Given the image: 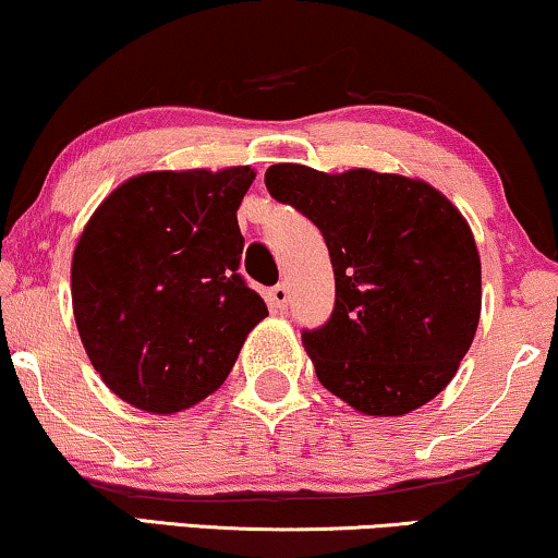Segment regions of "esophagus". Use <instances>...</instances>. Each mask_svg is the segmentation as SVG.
Wrapping results in <instances>:
<instances>
[{
	"mask_svg": "<svg viewBox=\"0 0 558 558\" xmlns=\"http://www.w3.org/2000/svg\"><path fill=\"white\" fill-rule=\"evenodd\" d=\"M266 300H269V307L271 310H284L289 305V289H287V284L271 287L269 294H266Z\"/></svg>",
	"mask_w": 558,
	"mask_h": 558,
	"instance_id": "obj_1",
	"label": "esophagus"
}]
</instances>
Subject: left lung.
<instances>
[{"label": "left lung", "instance_id": "obj_1", "mask_svg": "<svg viewBox=\"0 0 558 558\" xmlns=\"http://www.w3.org/2000/svg\"><path fill=\"white\" fill-rule=\"evenodd\" d=\"M274 199L313 220L336 274V307L302 332L320 385L353 410L397 417L446 389L474 341L482 264L464 215L400 173L266 169Z\"/></svg>", "mask_w": 558, "mask_h": 558}]
</instances>
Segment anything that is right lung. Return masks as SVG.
Wrapping results in <instances>:
<instances>
[{"label": "right lung", "mask_w": 558, "mask_h": 558, "mask_svg": "<svg viewBox=\"0 0 558 558\" xmlns=\"http://www.w3.org/2000/svg\"><path fill=\"white\" fill-rule=\"evenodd\" d=\"M251 166L146 171L94 209L71 262V302L92 366L120 400L173 415L228 379L269 315L238 274V207Z\"/></svg>", "instance_id": "obj_1"}]
</instances>
